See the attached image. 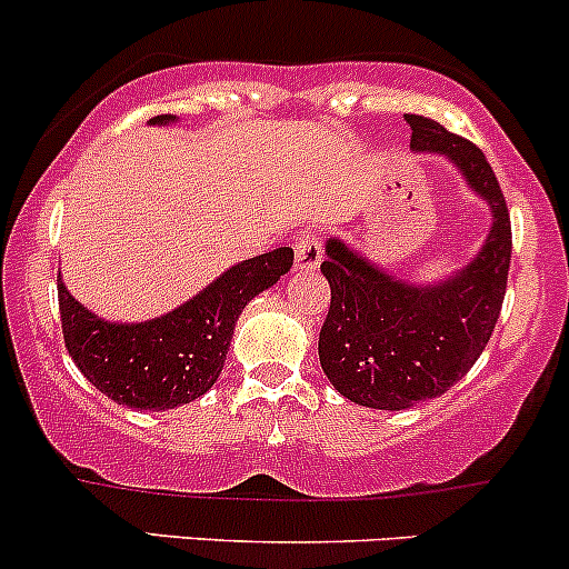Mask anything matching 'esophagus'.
<instances>
[{
	"instance_id": "34e87169",
	"label": "esophagus",
	"mask_w": 569,
	"mask_h": 569,
	"mask_svg": "<svg viewBox=\"0 0 569 569\" xmlns=\"http://www.w3.org/2000/svg\"><path fill=\"white\" fill-rule=\"evenodd\" d=\"M321 263V244L313 233L302 231L295 239V267L297 269H317Z\"/></svg>"
}]
</instances>
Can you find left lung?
I'll return each mask as SVG.
<instances>
[{
  "mask_svg": "<svg viewBox=\"0 0 569 569\" xmlns=\"http://www.w3.org/2000/svg\"><path fill=\"white\" fill-rule=\"evenodd\" d=\"M416 153H443L487 200L492 226L473 261L432 286L407 283L341 239L325 248L330 311L319 332L327 380L349 401L405 410L449 391L479 360L496 330L512 261V226L485 153L438 120L407 114Z\"/></svg>",
  "mask_w": 569,
  "mask_h": 569,
  "instance_id": "8db88e82",
  "label": "left lung"
}]
</instances>
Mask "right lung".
Returning a JSON list of instances; mask_svg holds the SVG:
<instances>
[{
  "label": "right lung",
  "instance_id": "right-lung-1",
  "mask_svg": "<svg viewBox=\"0 0 569 569\" xmlns=\"http://www.w3.org/2000/svg\"><path fill=\"white\" fill-rule=\"evenodd\" d=\"M153 126L176 123L159 114ZM295 263V250L278 248L237 263L200 295L164 317L104 321L68 295L57 280L62 338L84 377L118 405L173 410L203 396L220 377L239 313L256 295L272 289Z\"/></svg>",
  "mask_w": 569,
  "mask_h": 569
}]
</instances>
